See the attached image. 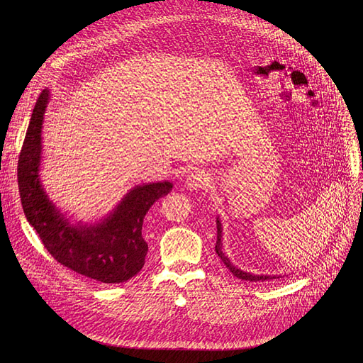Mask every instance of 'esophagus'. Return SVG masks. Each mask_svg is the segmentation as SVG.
Returning a JSON list of instances; mask_svg holds the SVG:
<instances>
[{
  "label": "esophagus",
  "mask_w": 363,
  "mask_h": 363,
  "mask_svg": "<svg viewBox=\"0 0 363 363\" xmlns=\"http://www.w3.org/2000/svg\"><path fill=\"white\" fill-rule=\"evenodd\" d=\"M185 186L189 191H199L206 189L210 186V177L203 171H194L185 179Z\"/></svg>",
  "instance_id": "34e87169"
}]
</instances>
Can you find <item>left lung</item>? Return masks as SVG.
<instances>
[{
  "mask_svg": "<svg viewBox=\"0 0 363 363\" xmlns=\"http://www.w3.org/2000/svg\"><path fill=\"white\" fill-rule=\"evenodd\" d=\"M216 252L218 254V257L221 258V262L225 264V267L237 277L245 281H269V280H274V279H280L283 277L281 274H254L250 272H244L238 267H235L231 262L228 255H225V252L223 251V224L220 217H217V244H216Z\"/></svg>",
  "mask_w": 363,
  "mask_h": 363,
  "instance_id": "1",
  "label": "left lung"
}]
</instances>
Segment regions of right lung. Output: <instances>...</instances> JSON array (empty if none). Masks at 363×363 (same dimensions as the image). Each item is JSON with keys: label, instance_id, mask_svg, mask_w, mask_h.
I'll return each mask as SVG.
<instances>
[{"label": "right lung", "instance_id": "1", "mask_svg": "<svg viewBox=\"0 0 363 363\" xmlns=\"http://www.w3.org/2000/svg\"><path fill=\"white\" fill-rule=\"evenodd\" d=\"M50 97V89H44L18 160V188L26 218L47 251L65 267L100 283L128 281L145 264L147 242L142 237L143 218L153 202L168 195L174 185L168 181L135 185L99 221H72L50 199L40 177L41 132Z\"/></svg>", "mask_w": 363, "mask_h": 363}]
</instances>
